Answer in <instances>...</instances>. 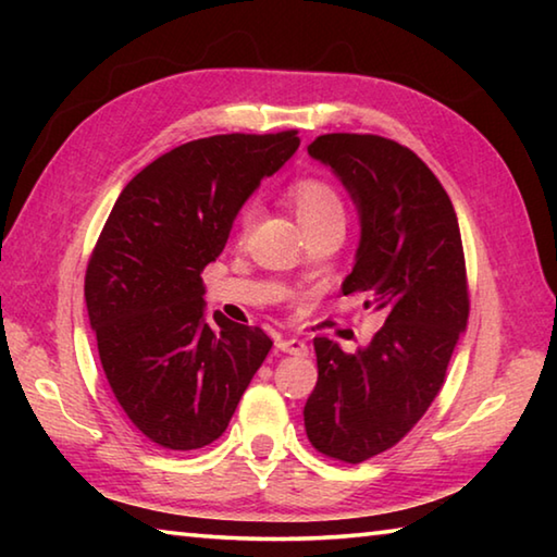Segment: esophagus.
<instances>
[{"label":"esophagus","mask_w":557,"mask_h":557,"mask_svg":"<svg viewBox=\"0 0 557 557\" xmlns=\"http://www.w3.org/2000/svg\"><path fill=\"white\" fill-rule=\"evenodd\" d=\"M277 348L282 354H292V356H307L309 348L307 344L301 342V338H287V336H280L277 338Z\"/></svg>","instance_id":"34e87169"}]
</instances>
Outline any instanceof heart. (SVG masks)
Wrapping results in <instances>:
<instances>
[{
  "mask_svg": "<svg viewBox=\"0 0 557 557\" xmlns=\"http://www.w3.org/2000/svg\"><path fill=\"white\" fill-rule=\"evenodd\" d=\"M289 199L295 206L297 219L305 228H314V225L324 223L329 219H344V199L338 196L336 188L317 176H301L289 186ZM260 219L258 201H248L240 209L238 215V231L240 235H248Z\"/></svg>",
  "mask_w": 557,
  "mask_h": 557,
  "instance_id": "heart-1",
  "label": "heart"
}]
</instances>
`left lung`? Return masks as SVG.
I'll use <instances>...</instances> for the list:
<instances>
[{
  "label": "left lung",
  "instance_id": "1",
  "mask_svg": "<svg viewBox=\"0 0 557 557\" xmlns=\"http://www.w3.org/2000/svg\"><path fill=\"white\" fill-rule=\"evenodd\" d=\"M309 154L334 169L361 213V245L342 292H369L385 324L366 348L317 336L319 379L305 405L317 451L361 465L418 425L447 379L469 317L457 213L430 166L379 135L317 137Z\"/></svg>",
  "mask_w": 557,
  "mask_h": 557
}]
</instances>
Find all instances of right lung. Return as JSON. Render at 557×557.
Listing matches in <instances>:
<instances>
[{
  "mask_svg": "<svg viewBox=\"0 0 557 557\" xmlns=\"http://www.w3.org/2000/svg\"><path fill=\"white\" fill-rule=\"evenodd\" d=\"M297 129L194 139L122 188L86 270V305L112 395L154 445L219 440L272 338L203 319V268L221 256L260 178L297 152Z\"/></svg>",
  "mask_w": 557,
  "mask_h": 557,
  "instance_id": "right-lung-1",
  "label": "right lung"
}]
</instances>
